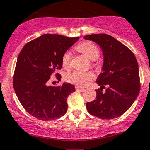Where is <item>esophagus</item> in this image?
<instances>
[{"instance_id": "1", "label": "esophagus", "mask_w": 150, "mask_h": 150, "mask_svg": "<svg viewBox=\"0 0 150 150\" xmlns=\"http://www.w3.org/2000/svg\"><path fill=\"white\" fill-rule=\"evenodd\" d=\"M75 90H76V91H81V92H82V91H84V88H80V87H78V86H76V87H75Z\"/></svg>"}]
</instances>
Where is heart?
Returning <instances> with one entry per match:
<instances>
[{"instance_id":"obj_1","label":"heart","mask_w":150,"mask_h":150,"mask_svg":"<svg viewBox=\"0 0 150 150\" xmlns=\"http://www.w3.org/2000/svg\"><path fill=\"white\" fill-rule=\"evenodd\" d=\"M77 50L84 53L88 59L96 60L100 57V50L91 41H84L77 46ZM71 53L66 52L62 57V66L68 68L70 65ZM94 79V74L91 71H75L66 75V79L69 82L78 86H85L89 84Z\"/></svg>"}]
</instances>
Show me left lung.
Returning <instances> with one entry per match:
<instances>
[{
	"instance_id": "left-lung-1",
	"label": "left lung",
	"mask_w": 150,
	"mask_h": 150,
	"mask_svg": "<svg viewBox=\"0 0 150 150\" xmlns=\"http://www.w3.org/2000/svg\"><path fill=\"white\" fill-rule=\"evenodd\" d=\"M85 40L97 43L103 53L102 73L97 83L96 100L86 104L92 115L102 119L118 118L129 109L140 92V75L134 53L112 36L94 34L84 36ZM108 86L106 92L102 90Z\"/></svg>"
}]
</instances>
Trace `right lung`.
I'll list each match as a JSON object with an SVG mask.
<instances>
[{"label": "right lung", "instance_id": "obj_1", "mask_svg": "<svg viewBox=\"0 0 150 150\" xmlns=\"http://www.w3.org/2000/svg\"><path fill=\"white\" fill-rule=\"evenodd\" d=\"M79 39L45 34L27 43L18 57L13 88L24 109L43 121L59 118L66 114L67 98L75 86L63 83L59 87L47 84L52 74L62 66L64 53ZM57 73V79H60Z\"/></svg>", "mask_w": 150, "mask_h": 150}]
</instances>
